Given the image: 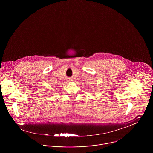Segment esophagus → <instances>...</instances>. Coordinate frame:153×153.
<instances>
[{
  "label": "esophagus",
  "mask_w": 153,
  "mask_h": 153,
  "mask_svg": "<svg viewBox=\"0 0 153 153\" xmlns=\"http://www.w3.org/2000/svg\"><path fill=\"white\" fill-rule=\"evenodd\" d=\"M72 81V79H68V80H67V81H68V82H69V81Z\"/></svg>",
  "instance_id": "obj_1"
}]
</instances>
